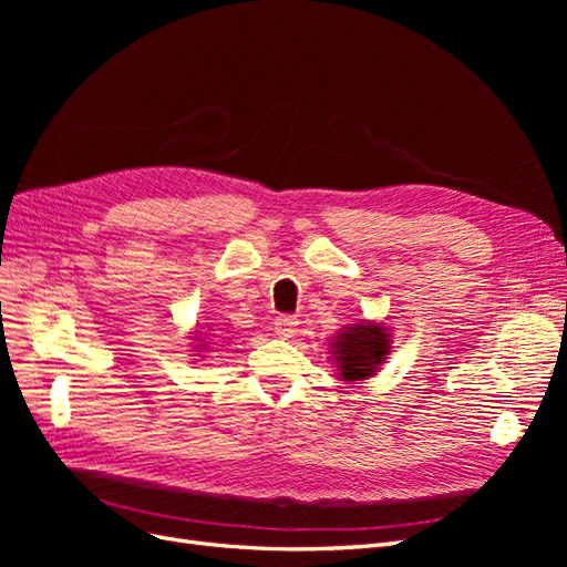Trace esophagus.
Here are the masks:
<instances>
[{"instance_id": "esophagus-1", "label": "esophagus", "mask_w": 567, "mask_h": 567, "mask_svg": "<svg viewBox=\"0 0 567 567\" xmlns=\"http://www.w3.org/2000/svg\"><path fill=\"white\" fill-rule=\"evenodd\" d=\"M298 331V319L290 317V315H281L274 321V333L279 338H293Z\"/></svg>"}]
</instances>
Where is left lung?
I'll return each mask as SVG.
<instances>
[{"label": "left lung", "instance_id": "8db88e82", "mask_svg": "<svg viewBox=\"0 0 567 567\" xmlns=\"http://www.w3.org/2000/svg\"><path fill=\"white\" fill-rule=\"evenodd\" d=\"M392 340L383 323L359 321L333 336L331 350L340 381H367L390 354Z\"/></svg>", "mask_w": 567, "mask_h": 567}]
</instances>
